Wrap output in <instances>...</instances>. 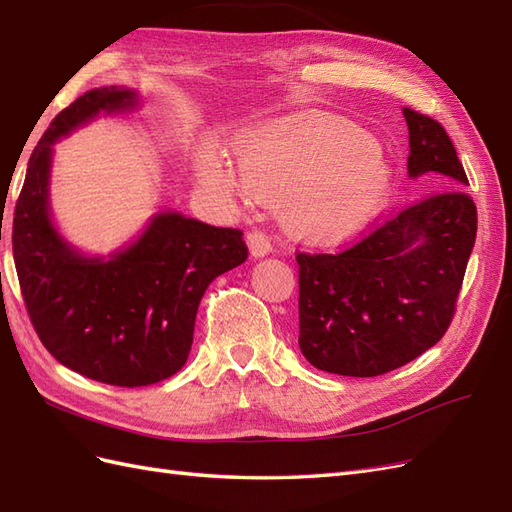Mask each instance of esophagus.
<instances>
[{
  "instance_id": "34e87169",
  "label": "esophagus",
  "mask_w": 512,
  "mask_h": 512,
  "mask_svg": "<svg viewBox=\"0 0 512 512\" xmlns=\"http://www.w3.org/2000/svg\"><path fill=\"white\" fill-rule=\"evenodd\" d=\"M247 245H250V252L254 258L267 256L271 252V239L265 230L254 228L247 232Z\"/></svg>"
}]
</instances>
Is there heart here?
<instances>
[{"label": "heart", "instance_id": "heart-1", "mask_svg": "<svg viewBox=\"0 0 512 512\" xmlns=\"http://www.w3.org/2000/svg\"><path fill=\"white\" fill-rule=\"evenodd\" d=\"M237 170L262 200L284 195V224L319 243L347 239L379 211L390 187L381 148L353 124L331 118H290L245 135ZM206 185L230 193L237 178L213 153L198 159Z\"/></svg>", "mask_w": 512, "mask_h": 512}]
</instances>
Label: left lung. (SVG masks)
Listing matches in <instances>:
<instances>
[{"mask_svg":"<svg viewBox=\"0 0 512 512\" xmlns=\"http://www.w3.org/2000/svg\"><path fill=\"white\" fill-rule=\"evenodd\" d=\"M409 176L439 191L390 215L336 254L297 252L299 349L344 377L409 364L446 334L476 241V204L446 129L403 107Z\"/></svg>","mask_w":512,"mask_h":512,"instance_id":"8db88e82","label":"left lung"}]
</instances>
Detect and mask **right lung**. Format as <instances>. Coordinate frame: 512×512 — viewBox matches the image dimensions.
I'll use <instances>...</instances> for the list:
<instances>
[{
    "label": "right lung",
    "mask_w": 512,
    "mask_h": 512,
    "mask_svg": "<svg viewBox=\"0 0 512 512\" xmlns=\"http://www.w3.org/2000/svg\"><path fill=\"white\" fill-rule=\"evenodd\" d=\"M133 105L131 90L109 86L62 109L27 163L12 219L21 295L40 342L62 366L118 388L176 375L189 357L206 288L247 260L239 228L181 213L157 215L109 260L79 256L55 232L47 204L51 144L99 112Z\"/></svg>",
    "instance_id": "right-lung-1"
}]
</instances>
